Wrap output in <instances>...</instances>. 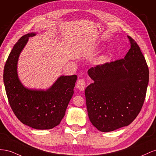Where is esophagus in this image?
Masks as SVG:
<instances>
[{
    "label": "esophagus",
    "instance_id": "34e87169",
    "mask_svg": "<svg viewBox=\"0 0 156 156\" xmlns=\"http://www.w3.org/2000/svg\"><path fill=\"white\" fill-rule=\"evenodd\" d=\"M76 87L78 90L83 91L84 88L86 87V81L83 78H80L77 81L76 83Z\"/></svg>",
    "mask_w": 156,
    "mask_h": 156
}]
</instances>
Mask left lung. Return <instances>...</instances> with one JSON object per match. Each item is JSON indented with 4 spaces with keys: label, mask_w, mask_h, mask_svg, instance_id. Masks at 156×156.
Segmentation results:
<instances>
[{
    "label": "left lung",
    "mask_w": 156,
    "mask_h": 156,
    "mask_svg": "<svg viewBox=\"0 0 156 156\" xmlns=\"http://www.w3.org/2000/svg\"><path fill=\"white\" fill-rule=\"evenodd\" d=\"M131 48L123 59L92 67L94 82L85 90L90 122L102 132L127 126L140 112L149 80V70L140 47L127 36Z\"/></svg>",
    "instance_id": "1"
}]
</instances>
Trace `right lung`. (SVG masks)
Returning a JSON list of instances; mask_svg holds the SVG:
<instances>
[{
    "label": "right lung",
    "mask_w": 156,
    "mask_h": 156,
    "mask_svg": "<svg viewBox=\"0 0 156 156\" xmlns=\"http://www.w3.org/2000/svg\"><path fill=\"white\" fill-rule=\"evenodd\" d=\"M34 35L27 34L14 45L4 66V83L9 104L20 121L36 129H50L58 126L64 117L77 76H62L46 91L24 87L17 77V60L29 37Z\"/></svg>",
    "instance_id": "right-lung-1"
}]
</instances>
